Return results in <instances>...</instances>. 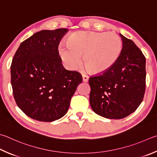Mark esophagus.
Segmentation results:
<instances>
[{"instance_id":"obj_1","label":"esophagus","mask_w":157,"mask_h":157,"mask_svg":"<svg viewBox=\"0 0 157 157\" xmlns=\"http://www.w3.org/2000/svg\"><path fill=\"white\" fill-rule=\"evenodd\" d=\"M88 79H89V78H88V75H84V74H83V75H82V80H83V82H88Z\"/></svg>"}]
</instances>
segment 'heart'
Segmentation results:
<instances>
[{
    "label": "heart",
    "mask_w": 157,
    "mask_h": 157,
    "mask_svg": "<svg viewBox=\"0 0 157 157\" xmlns=\"http://www.w3.org/2000/svg\"><path fill=\"white\" fill-rule=\"evenodd\" d=\"M66 45L59 46V56L67 68L77 69L82 60L86 68L94 74L110 69L121 54L122 42L113 32L77 31L66 39Z\"/></svg>",
    "instance_id": "b5f03b06"
}]
</instances>
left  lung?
<instances>
[{"label":"left lung","mask_w":157,"mask_h":157,"mask_svg":"<svg viewBox=\"0 0 157 157\" xmlns=\"http://www.w3.org/2000/svg\"><path fill=\"white\" fill-rule=\"evenodd\" d=\"M119 35L122 49L117 61L89 79L91 108L107 119H123L135 112L146 90V58L135 42Z\"/></svg>","instance_id":"1"}]
</instances>
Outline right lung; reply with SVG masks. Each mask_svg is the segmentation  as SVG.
Instances as JSON below:
<instances>
[{
	"instance_id": "right-lung-1",
	"label": "right lung",
	"mask_w": 157,
	"mask_h": 157,
	"mask_svg": "<svg viewBox=\"0 0 157 157\" xmlns=\"http://www.w3.org/2000/svg\"><path fill=\"white\" fill-rule=\"evenodd\" d=\"M67 29L42 30L25 40L13 56L11 83L18 106L30 118L51 122L66 115L82 75L65 69L59 41Z\"/></svg>"
}]
</instances>
